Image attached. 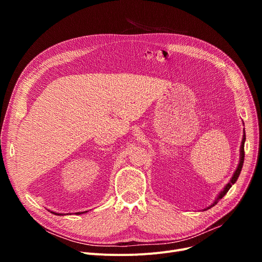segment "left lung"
I'll use <instances>...</instances> for the list:
<instances>
[{
	"label": "left lung",
	"mask_w": 262,
	"mask_h": 262,
	"mask_svg": "<svg viewBox=\"0 0 262 262\" xmlns=\"http://www.w3.org/2000/svg\"><path fill=\"white\" fill-rule=\"evenodd\" d=\"M244 142H245V133L243 132V138H242V142H241V146H240V159H239L238 167H237V169H236L235 173L232 174V176H231V178H230V181H229V182L227 183V185L223 188V190H222L221 192H220L219 195H217V196H216V199L214 200V202L209 206V207L205 208L204 210H207V209H209V208L213 207L214 205H216V203H217L220 200H221V199H222V198L227 193L228 190L231 188V186L237 182L238 177H239V175H240V173H241L242 167H243V162H244Z\"/></svg>",
	"instance_id": "left-lung-1"
}]
</instances>
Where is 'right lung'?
Listing matches in <instances>:
<instances>
[{
    "label": "right lung",
    "mask_w": 262,
    "mask_h": 262,
    "mask_svg": "<svg viewBox=\"0 0 262 262\" xmlns=\"http://www.w3.org/2000/svg\"><path fill=\"white\" fill-rule=\"evenodd\" d=\"M52 213H54V214H58V215H63V213H57V212H54V211H51ZM85 212H87V211H84V212H76V214H81V213H85ZM68 214V213H67Z\"/></svg>",
    "instance_id": "add662e5"
}]
</instances>
